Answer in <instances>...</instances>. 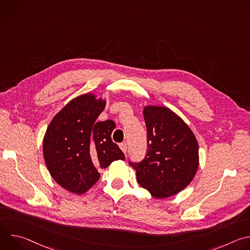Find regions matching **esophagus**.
<instances>
[{
    "instance_id": "obj_1",
    "label": "esophagus",
    "mask_w": 250,
    "mask_h": 250,
    "mask_svg": "<svg viewBox=\"0 0 250 250\" xmlns=\"http://www.w3.org/2000/svg\"><path fill=\"white\" fill-rule=\"evenodd\" d=\"M120 148L122 149V151H123L124 153H126V150H127V146H126L125 142H123V144H121V145H120Z\"/></svg>"
}]
</instances>
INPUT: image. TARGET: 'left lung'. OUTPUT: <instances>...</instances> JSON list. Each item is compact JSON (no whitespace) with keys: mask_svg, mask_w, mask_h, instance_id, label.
<instances>
[{"mask_svg":"<svg viewBox=\"0 0 250 250\" xmlns=\"http://www.w3.org/2000/svg\"><path fill=\"white\" fill-rule=\"evenodd\" d=\"M147 150L140 162L129 161L138 184L154 198L171 197L185 189L199 166L198 141L190 127L168 108L144 110Z\"/></svg>","mask_w":250,"mask_h":250,"instance_id":"left-lung-1","label":"left lung"}]
</instances>
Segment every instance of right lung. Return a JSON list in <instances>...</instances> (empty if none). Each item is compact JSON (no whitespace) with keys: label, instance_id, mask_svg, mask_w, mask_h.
<instances>
[{"label":"right lung","instance_id":"right-lung-1","mask_svg":"<svg viewBox=\"0 0 250 250\" xmlns=\"http://www.w3.org/2000/svg\"><path fill=\"white\" fill-rule=\"evenodd\" d=\"M104 105L105 101L94 95H81L69 102L47 127L44 160L56 183L69 192L85 193L99 180V169L125 160L112 140L115 122H97Z\"/></svg>","mask_w":250,"mask_h":250}]
</instances>
